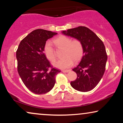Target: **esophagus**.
I'll return each mask as SVG.
<instances>
[{
  "mask_svg": "<svg viewBox=\"0 0 123 123\" xmlns=\"http://www.w3.org/2000/svg\"><path fill=\"white\" fill-rule=\"evenodd\" d=\"M70 70H62V72H63V73H67V72H69Z\"/></svg>",
  "mask_w": 123,
  "mask_h": 123,
  "instance_id": "1",
  "label": "esophagus"
}]
</instances>
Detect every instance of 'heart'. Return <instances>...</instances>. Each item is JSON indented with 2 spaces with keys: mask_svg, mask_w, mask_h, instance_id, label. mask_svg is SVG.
I'll list each match as a JSON object with an SVG mask.
<instances>
[{
  "mask_svg": "<svg viewBox=\"0 0 123 123\" xmlns=\"http://www.w3.org/2000/svg\"><path fill=\"white\" fill-rule=\"evenodd\" d=\"M53 41L57 48L63 49L62 56L64 58L53 63L54 66L56 68L62 69L69 68L73 64V61L78 62L83 56V46L80 40H72L68 36H60ZM43 53L50 61L54 62L56 59L55 50L50 42H46L45 44Z\"/></svg>",
  "mask_w": 123,
  "mask_h": 123,
  "instance_id": "b5f03b06",
  "label": "heart"
}]
</instances>
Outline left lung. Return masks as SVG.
<instances>
[{"mask_svg":"<svg viewBox=\"0 0 123 123\" xmlns=\"http://www.w3.org/2000/svg\"><path fill=\"white\" fill-rule=\"evenodd\" d=\"M62 32L80 40L83 46V55L80 62L73 69L77 78L70 82V85L80 92L93 90L105 71L107 55L103 42L93 31L85 26L68 29Z\"/></svg>","mask_w":123,"mask_h":123,"instance_id":"left-lung-1","label":"left lung"}]
</instances>
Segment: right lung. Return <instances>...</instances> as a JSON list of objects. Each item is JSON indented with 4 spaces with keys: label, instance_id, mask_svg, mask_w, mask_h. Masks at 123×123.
Wrapping results in <instances>:
<instances>
[{
    "label": "right lung",
    "instance_id": "obj_1",
    "mask_svg": "<svg viewBox=\"0 0 123 123\" xmlns=\"http://www.w3.org/2000/svg\"><path fill=\"white\" fill-rule=\"evenodd\" d=\"M57 33L35 30L23 38L16 51L17 70L26 87L33 93L42 95L54 86L60 70L53 68L47 59L43 47L49 38Z\"/></svg>",
    "mask_w": 123,
    "mask_h": 123
}]
</instances>
